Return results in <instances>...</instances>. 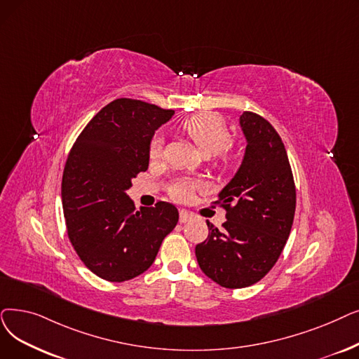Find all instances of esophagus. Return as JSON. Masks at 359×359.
Listing matches in <instances>:
<instances>
[{"mask_svg":"<svg viewBox=\"0 0 359 359\" xmlns=\"http://www.w3.org/2000/svg\"><path fill=\"white\" fill-rule=\"evenodd\" d=\"M192 220V217L189 212H186L184 210H180V214H179V222L183 224V223H188Z\"/></svg>","mask_w":359,"mask_h":359,"instance_id":"1","label":"esophagus"}]
</instances>
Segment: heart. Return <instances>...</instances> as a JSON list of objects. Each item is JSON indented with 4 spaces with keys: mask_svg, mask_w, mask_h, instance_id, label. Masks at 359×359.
Returning a JSON list of instances; mask_svg holds the SVG:
<instances>
[{
    "mask_svg": "<svg viewBox=\"0 0 359 359\" xmlns=\"http://www.w3.org/2000/svg\"><path fill=\"white\" fill-rule=\"evenodd\" d=\"M183 130L186 132L199 152L204 157H212L218 152L224 151L230 142L231 136L226 126V123L215 116L210 114H196L189 118H186L182 124ZM163 145L160 139H154L149 147V157L152 160H157L161 157ZM198 188V183L191 179H179L170 186V195L176 201L184 202L188 201L195 189Z\"/></svg>",
    "mask_w": 359,
    "mask_h": 359,
    "instance_id": "b5f03b06",
    "label": "heart"
}]
</instances>
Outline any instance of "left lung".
<instances>
[{"mask_svg": "<svg viewBox=\"0 0 359 359\" xmlns=\"http://www.w3.org/2000/svg\"><path fill=\"white\" fill-rule=\"evenodd\" d=\"M239 126L246 139L242 163L218 194L226 208L223 230L207 222L210 235L196 245L201 270L229 289L251 286L266 276L290 235L296 191L285 145L271 124L245 111Z\"/></svg>", "mask_w": 359, "mask_h": 359, "instance_id": "left-lung-1", "label": "left lung"}]
</instances>
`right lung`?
Returning a JSON list of instances; mask_svg holds the SVG:
<instances>
[{"label":"right lung","mask_w":359,"mask_h":359,"mask_svg":"<svg viewBox=\"0 0 359 359\" xmlns=\"http://www.w3.org/2000/svg\"><path fill=\"white\" fill-rule=\"evenodd\" d=\"M173 110L139 100H114L76 139L65 167L61 199L69 239L85 266L108 282L147 271L179 222L168 202L136 210L126 194L148 170L152 136Z\"/></svg>","instance_id":"1"}]
</instances>
